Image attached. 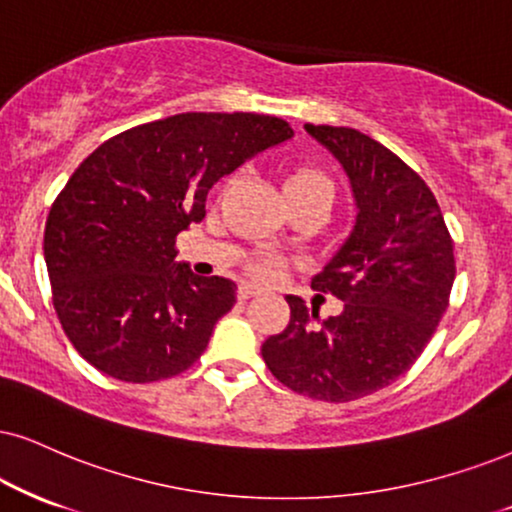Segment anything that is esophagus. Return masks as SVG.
<instances>
[{"instance_id":"obj_1","label":"esophagus","mask_w":512,"mask_h":512,"mask_svg":"<svg viewBox=\"0 0 512 512\" xmlns=\"http://www.w3.org/2000/svg\"><path fill=\"white\" fill-rule=\"evenodd\" d=\"M258 294H263V289L256 287V285H249V282H242V285L237 287V296H239V299H242V301L251 299V296H258Z\"/></svg>"}]
</instances>
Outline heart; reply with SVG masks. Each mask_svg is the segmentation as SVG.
I'll return each instance as SVG.
<instances>
[{"label": "heart", "mask_w": 512, "mask_h": 512, "mask_svg": "<svg viewBox=\"0 0 512 512\" xmlns=\"http://www.w3.org/2000/svg\"><path fill=\"white\" fill-rule=\"evenodd\" d=\"M296 187H330L332 189V182L327 180L320 170L299 168L294 170V173H289L285 180V189H296ZM251 270H254L258 280H273V277H277V273H280V261L273 256H261L254 266H251Z\"/></svg>", "instance_id": "obj_1"}]
</instances>
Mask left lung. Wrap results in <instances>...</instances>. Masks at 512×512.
Instances as JSON below:
<instances>
[{"label":"left lung","instance_id":"1","mask_svg":"<svg viewBox=\"0 0 512 512\" xmlns=\"http://www.w3.org/2000/svg\"><path fill=\"white\" fill-rule=\"evenodd\" d=\"M306 130L342 161L358 216L315 292L344 301L320 320L287 296L289 325L261 346L268 370L296 394L344 403L401 377L420 358L449 306L453 239L427 182L394 151L353 128Z\"/></svg>","mask_w":512,"mask_h":512}]
</instances>
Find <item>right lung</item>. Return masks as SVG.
I'll use <instances>...</instances> for the list:
<instances>
[{
    "instance_id": "add662e5",
    "label": "right lung",
    "mask_w": 512,
    "mask_h": 512,
    "mask_svg": "<svg viewBox=\"0 0 512 512\" xmlns=\"http://www.w3.org/2000/svg\"><path fill=\"white\" fill-rule=\"evenodd\" d=\"M294 135L261 113H178L106 140L44 225L52 304L68 342L121 382L180 375L235 306V282L175 269V239L223 175Z\"/></svg>"
}]
</instances>
